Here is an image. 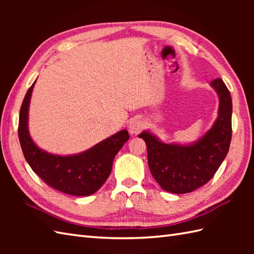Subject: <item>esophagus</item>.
Wrapping results in <instances>:
<instances>
[{
	"mask_svg": "<svg viewBox=\"0 0 254 254\" xmlns=\"http://www.w3.org/2000/svg\"><path fill=\"white\" fill-rule=\"evenodd\" d=\"M145 127V123L141 119H133L128 126V131L131 134H138Z\"/></svg>",
	"mask_w": 254,
	"mask_h": 254,
	"instance_id": "esophagus-1",
	"label": "esophagus"
}]
</instances>
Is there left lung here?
I'll list each match as a JSON object with an SVG mask.
<instances>
[{"label":"left lung","instance_id":"1","mask_svg":"<svg viewBox=\"0 0 254 254\" xmlns=\"http://www.w3.org/2000/svg\"><path fill=\"white\" fill-rule=\"evenodd\" d=\"M210 85L219 97L218 118L198 142L182 146L161 143L148 132L138 135L146 143L149 170L165 191L190 193L206 185L227 156L233 133V101L223 79H214Z\"/></svg>","mask_w":254,"mask_h":254}]
</instances>
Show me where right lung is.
Returning <instances> with one entry per match:
<instances>
[{
    "label": "right lung",
    "mask_w": 254,
    "mask_h": 254,
    "mask_svg": "<svg viewBox=\"0 0 254 254\" xmlns=\"http://www.w3.org/2000/svg\"><path fill=\"white\" fill-rule=\"evenodd\" d=\"M35 83L26 93L20 107L18 137L24 157L48 186L76 196H87L98 191L111 174L115 156L128 139L127 130L74 156H56L38 148L28 132V107Z\"/></svg>",
    "instance_id": "add662e5"
}]
</instances>
